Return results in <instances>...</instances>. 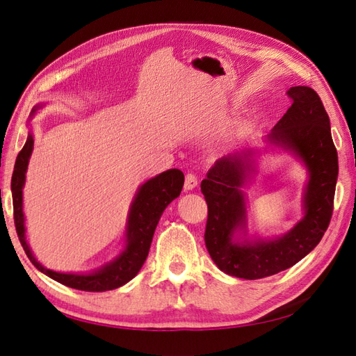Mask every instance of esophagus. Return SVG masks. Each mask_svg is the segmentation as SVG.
I'll use <instances>...</instances> for the list:
<instances>
[{
	"label": "esophagus",
	"instance_id": "34e87169",
	"mask_svg": "<svg viewBox=\"0 0 356 356\" xmlns=\"http://www.w3.org/2000/svg\"><path fill=\"white\" fill-rule=\"evenodd\" d=\"M196 187H197V178H196V175L187 174L186 175V181H184V190L190 191V190H195Z\"/></svg>",
	"mask_w": 356,
	"mask_h": 356
}]
</instances>
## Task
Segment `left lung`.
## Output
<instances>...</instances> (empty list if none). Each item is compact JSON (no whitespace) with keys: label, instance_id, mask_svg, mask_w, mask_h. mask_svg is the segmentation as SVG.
<instances>
[{"label":"left lung","instance_id":"8db88e82","mask_svg":"<svg viewBox=\"0 0 356 356\" xmlns=\"http://www.w3.org/2000/svg\"><path fill=\"white\" fill-rule=\"evenodd\" d=\"M288 95L293 105L264 141L306 168L303 217L281 236L248 234L245 190L257 174V157L261 153L258 148L224 156L200 184L208 203L204 243L213 263L230 276L252 281L286 270L314 250L328 229L339 175L330 118L314 89L294 86Z\"/></svg>","mask_w":356,"mask_h":356}]
</instances>
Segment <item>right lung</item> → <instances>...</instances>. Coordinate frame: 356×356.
Returning <instances> with one entry per match:
<instances>
[{
  "label": "right lung",
  "mask_w": 356,
  "mask_h": 356,
  "mask_svg": "<svg viewBox=\"0 0 356 356\" xmlns=\"http://www.w3.org/2000/svg\"><path fill=\"white\" fill-rule=\"evenodd\" d=\"M46 104H37L31 111V117H34L38 110ZM34 149V134L29 131L24 148L17 154L15 170L12 177V196H13V211H15V225L22 243L24 250L41 273L51 277L62 285L81 289V291H110L127 284L129 281L141 270L143 264L147 260V255L152 246L154 230L159 224L161 213L168 204L181 195L182 186H184V174L179 169H169L166 172L147 179L136 190V195L131 203L127 212L126 230L123 238V248L108 263L102 264L90 272L79 273H62L42 266L32 252L26 239L25 227V213H24V187L26 181V170L29 159Z\"/></svg>",
  "instance_id": "1"
}]
</instances>
